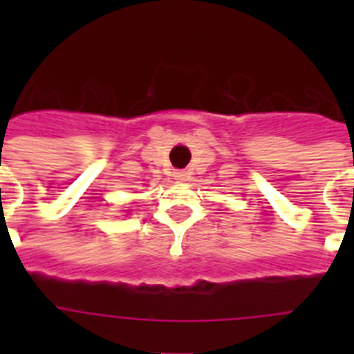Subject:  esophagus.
I'll use <instances>...</instances> for the list:
<instances>
[{"label":"esophagus","instance_id":"obj_1","mask_svg":"<svg viewBox=\"0 0 354 354\" xmlns=\"http://www.w3.org/2000/svg\"><path fill=\"white\" fill-rule=\"evenodd\" d=\"M174 178H176V180H180V182H183V180L187 178V172H183V171L174 172Z\"/></svg>","mask_w":354,"mask_h":354}]
</instances>
